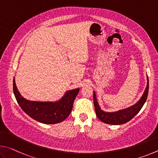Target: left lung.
Masks as SVG:
<instances>
[{"mask_svg": "<svg viewBox=\"0 0 158 158\" xmlns=\"http://www.w3.org/2000/svg\"><path fill=\"white\" fill-rule=\"evenodd\" d=\"M146 78H147L146 87L139 100L133 106H130L125 109L119 110L116 112H105L103 110H101L98 103L96 93L94 92V105L96 117L99 118V120H101L102 122L110 124V125H121V124H124L131 121L142 108L146 99H147L148 93V76H146Z\"/></svg>", "mask_w": 158, "mask_h": 158, "instance_id": "left-lung-1", "label": "left lung"}]
</instances>
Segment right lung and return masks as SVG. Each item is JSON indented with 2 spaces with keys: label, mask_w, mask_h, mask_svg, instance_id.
<instances>
[{
  "label": "right lung",
  "mask_w": 158,
  "mask_h": 158,
  "mask_svg": "<svg viewBox=\"0 0 158 158\" xmlns=\"http://www.w3.org/2000/svg\"><path fill=\"white\" fill-rule=\"evenodd\" d=\"M13 91L18 104L29 117L40 123L55 124L62 122L70 114L80 88L66 91L62 98L56 101H30L21 96L14 77Z\"/></svg>",
  "instance_id": "obj_1"
}]
</instances>
